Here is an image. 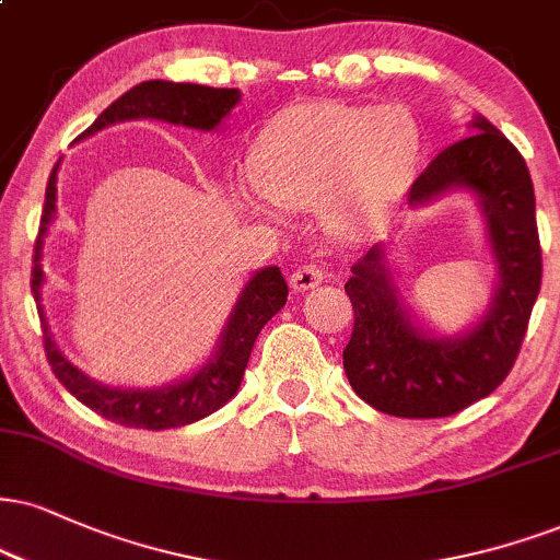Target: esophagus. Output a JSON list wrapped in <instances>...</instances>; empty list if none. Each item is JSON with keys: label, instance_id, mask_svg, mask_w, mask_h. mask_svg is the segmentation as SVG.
<instances>
[{"label": "esophagus", "instance_id": "34e87169", "mask_svg": "<svg viewBox=\"0 0 560 560\" xmlns=\"http://www.w3.org/2000/svg\"><path fill=\"white\" fill-rule=\"evenodd\" d=\"M323 279H326V268L318 266V262H305L289 276V287H292V292H307V289L318 287Z\"/></svg>", "mask_w": 560, "mask_h": 560}]
</instances>
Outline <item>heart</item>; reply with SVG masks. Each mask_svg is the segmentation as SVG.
<instances>
[{
  "label": "heart",
  "instance_id": "b5f03b06",
  "mask_svg": "<svg viewBox=\"0 0 560 560\" xmlns=\"http://www.w3.org/2000/svg\"><path fill=\"white\" fill-rule=\"evenodd\" d=\"M420 164V130L404 106L305 101L279 112L253 145L250 177L234 200L273 219L315 208L339 237H362L388 219Z\"/></svg>",
  "mask_w": 560,
  "mask_h": 560
}]
</instances>
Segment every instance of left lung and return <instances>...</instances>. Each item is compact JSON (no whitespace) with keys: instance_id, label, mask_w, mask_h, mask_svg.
Instances as JSON below:
<instances>
[{"instance_id":"1","label":"left lung","mask_w":560,"mask_h":560,"mask_svg":"<svg viewBox=\"0 0 560 560\" xmlns=\"http://www.w3.org/2000/svg\"><path fill=\"white\" fill-rule=\"evenodd\" d=\"M469 138L443 148L415 179L409 206L451 190L475 195L485 221L495 287L485 313L459 334L420 326L404 305L378 242L352 266L345 284L354 307L345 370L354 394L394 417H448L501 386L522 349L542 279L535 190L522 153L475 114Z\"/></svg>"}]
</instances>
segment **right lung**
<instances>
[{"mask_svg":"<svg viewBox=\"0 0 560 560\" xmlns=\"http://www.w3.org/2000/svg\"><path fill=\"white\" fill-rule=\"evenodd\" d=\"M240 88H211L198 83H172V80H145V83L130 88L122 93L109 109L98 114V119L78 140L96 135L104 127H112L127 119H159V122L182 125L190 130L213 132L224 125L229 112L240 104ZM62 161V159H59ZM59 161L54 164L46 185V200L42 213V226H38L36 250H33V300L38 305V318L44 328V349L49 360L51 373L59 383L83 401L88 409L106 417V420L119 422L125 428L143 430H170L190 425V422L203 420L221 409L240 390L242 375H245L247 360H250L253 345L258 339L260 328L284 307L287 302V281L276 266H266L250 276L242 287L232 313L221 328L219 341L213 352L195 373L177 383H166L159 388H117L106 383L93 381L83 370L72 365L62 354V349L54 341L49 320H46L42 305L44 289V237L49 232L51 221L57 219V172Z\"/></svg>","mask_w":560,"mask_h":560,"instance_id":"1","label":"right lung"}]
</instances>
